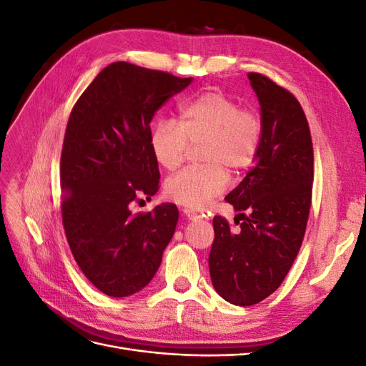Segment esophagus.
I'll return each mask as SVG.
<instances>
[{
  "instance_id": "1",
  "label": "esophagus",
  "mask_w": 366,
  "mask_h": 366,
  "mask_svg": "<svg viewBox=\"0 0 366 366\" xmlns=\"http://www.w3.org/2000/svg\"><path fill=\"white\" fill-rule=\"evenodd\" d=\"M183 214H184V217H187L189 219H197V218H200V215H198L195 210H192V209H183Z\"/></svg>"
}]
</instances>
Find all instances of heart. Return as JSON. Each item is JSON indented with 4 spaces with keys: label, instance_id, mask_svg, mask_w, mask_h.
<instances>
[{
    "label": "heart",
    "instance_id": "b5f03b06",
    "mask_svg": "<svg viewBox=\"0 0 366 366\" xmlns=\"http://www.w3.org/2000/svg\"><path fill=\"white\" fill-rule=\"evenodd\" d=\"M262 120L252 109L221 92H206L179 108L177 124L160 119L149 134L152 157L164 169L179 168L187 148L202 142L200 160L204 166L186 168L164 183L169 200L203 207L226 189L227 171L249 169L257 160L262 142Z\"/></svg>",
    "mask_w": 366,
    "mask_h": 366
}]
</instances>
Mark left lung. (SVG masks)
Segmentation results:
<instances>
[{
    "mask_svg": "<svg viewBox=\"0 0 366 366\" xmlns=\"http://www.w3.org/2000/svg\"><path fill=\"white\" fill-rule=\"evenodd\" d=\"M247 77L261 105V149L226 197L239 212V227L232 230L217 215L209 254L214 289L241 307L270 296L289 273L305 235L313 187V143L301 104L267 76Z\"/></svg>",
    "mask_w": 366,
    "mask_h": 366,
    "instance_id": "left-lung-1",
    "label": "left lung"
}]
</instances>
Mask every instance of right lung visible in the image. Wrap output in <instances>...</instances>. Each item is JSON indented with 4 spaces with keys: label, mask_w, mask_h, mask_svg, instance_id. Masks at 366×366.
<instances>
[{
    "label": "right lung",
    "mask_w": 366,
    "mask_h": 366,
    "mask_svg": "<svg viewBox=\"0 0 366 366\" xmlns=\"http://www.w3.org/2000/svg\"><path fill=\"white\" fill-rule=\"evenodd\" d=\"M191 82L192 77L113 62L70 113L61 154L62 223L77 265L108 296L125 297L148 285L175 232V204L132 215L129 203L151 200L159 191L149 124Z\"/></svg>",
    "instance_id": "1"
}]
</instances>
